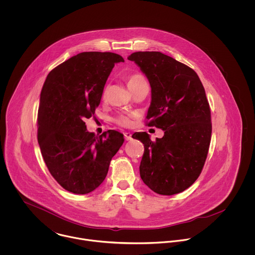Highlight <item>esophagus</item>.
Segmentation results:
<instances>
[{
    "instance_id": "esophagus-1",
    "label": "esophagus",
    "mask_w": 255,
    "mask_h": 255,
    "mask_svg": "<svg viewBox=\"0 0 255 255\" xmlns=\"http://www.w3.org/2000/svg\"><path fill=\"white\" fill-rule=\"evenodd\" d=\"M125 134V138H126V140H131V133L130 132H125L124 133Z\"/></svg>"
}]
</instances>
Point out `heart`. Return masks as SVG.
Segmentation results:
<instances>
[{
  "instance_id": "obj_1",
  "label": "heart",
  "mask_w": 255,
  "mask_h": 255,
  "mask_svg": "<svg viewBox=\"0 0 255 255\" xmlns=\"http://www.w3.org/2000/svg\"><path fill=\"white\" fill-rule=\"evenodd\" d=\"M128 85L129 87V89L131 90L134 86H136L137 84L145 81V78L143 75H141L140 73H132L130 75L128 76ZM107 94V88L104 89V92H103V95L105 96ZM116 122L123 126V127H129L131 125V119L130 117L127 116V115H119L117 118H116Z\"/></svg>"
}]
</instances>
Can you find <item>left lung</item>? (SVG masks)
Returning <instances> with one entry per match:
<instances>
[{"mask_svg":"<svg viewBox=\"0 0 255 255\" xmlns=\"http://www.w3.org/2000/svg\"><path fill=\"white\" fill-rule=\"evenodd\" d=\"M128 59L151 86L146 126L164 130L155 141L145 131L132 134L144 144L140 177L158 194L180 193L197 180L209 150L212 124L204 87L192 69L160 52H135Z\"/></svg>","mask_w":255,"mask_h":255,"instance_id":"left-lung-1","label":"left lung"}]
</instances>
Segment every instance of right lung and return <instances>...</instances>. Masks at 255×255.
Returning a JSON list of instances; mask_svg holds the SVG:
<instances>
[{
    "label": "right lung",
    "instance_id": "right-lung-1",
    "mask_svg": "<svg viewBox=\"0 0 255 255\" xmlns=\"http://www.w3.org/2000/svg\"><path fill=\"white\" fill-rule=\"evenodd\" d=\"M111 52H83L48 74L40 94L37 139L45 164L58 183L75 194H86L105 180L124 134L109 129L97 136L86 129L116 63Z\"/></svg>",
    "mask_w": 255,
    "mask_h": 255
}]
</instances>
